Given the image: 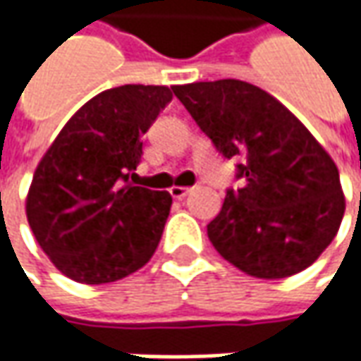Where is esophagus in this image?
I'll return each instance as SVG.
<instances>
[{
	"instance_id": "esophagus-1",
	"label": "esophagus",
	"mask_w": 361,
	"mask_h": 361,
	"mask_svg": "<svg viewBox=\"0 0 361 361\" xmlns=\"http://www.w3.org/2000/svg\"><path fill=\"white\" fill-rule=\"evenodd\" d=\"M190 190H192V188H188V187H173L171 188V195H173L174 199H178V201H180V199H185V197H187Z\"/></svg>"
}]
</instances>
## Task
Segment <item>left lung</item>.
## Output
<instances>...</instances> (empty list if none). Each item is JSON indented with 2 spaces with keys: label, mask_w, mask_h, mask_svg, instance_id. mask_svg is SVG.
Masks as SVG:
<instances>
[{
  "label": "left lung",
  "mask_w": 361,
  "mask_h": 361,
  "mask_svg": "<svg viewBox=\"0 0 361 361\" xmlns=\"http://www.w3.org/2000/svg\"><path fill=\"white\" fill-rule=\"evenodd\" d=\"M215 148L239 157L221 213L207 225L221 257L259 279L310 267L334 241L345 211L336 162L271 94L241 80L173 86Z\"/></svg>",
  "instance_id": "1"
}]
</instances>
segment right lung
<instances>
[{"mask_svg": "<svg viewBox=\"0 0 361 361\" xmlns=\"http://www.w3.org/2000/svg\"><path fill=\"white\" fill-rule=\"evenodd\" d=\"M173 100L166 86L126 84L100 92L66 122L27 192L35 241L78 283L118 281L159 247L173 197L132 187L142 134Z\"/></svg>", "mask_w": 361, "mask_h": 361, "instance_id": "1", "label": "right lung"}]
</instances>
